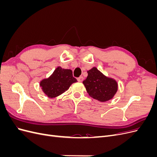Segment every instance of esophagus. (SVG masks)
Segmentation results:
<instances>
[{
  "mask_svg": "<svg viewBox=\"0 0 157 157\" xmlns=\"http://www.w3.org/2000/svg\"><path fill=\"white\" fill-rule=\"evenodd\" d=\"M83 80H84L83 77H80L77 78V80H78V82H82V81H83Z\"/></svg>",
  "mask_w": 157,
  "mask_h": 157,
  "instance_id": "34e87169",
  "label": "esophagus"
}]
</instances>
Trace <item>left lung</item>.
Here are the masks:
<instances>
[{"instance_id": "8db88e82", "label": "left lung", "mask_w": 157, "mask_h": 157, "mask_svg": "<svg viewBox=\"0 0 157 157\" xmlns=\"http://www.w3.org/2000/svg\"><path fill=\"white\" fill-rule=\"evenodd\" d=\"M88 77L82 83L89 96L101 102L111 99L118 90L115 79L104 75L96 67L87 71Z\"/></svg>"}]
</instances>
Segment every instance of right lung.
I'll return each mask as SVG.
<instances>
[{
    "label": "right lung",
    "instance_id": "1",
    "mask_svg": "<svg viewBox=\"0 0 157 157\" xmlns=\"http://www.w3.org/2000/svg\"><path fill=\"white\" fill-rule=\"evenodd\" d=\"M77 82V79L73 77V72L71 69L58 67L50 77L41 80L40 86L47 96L54 98L65 92L71 84Z\"/></svg>",
    "mask_w": 157,
    "mask_h": 157
}]
</instances>
